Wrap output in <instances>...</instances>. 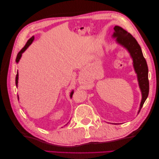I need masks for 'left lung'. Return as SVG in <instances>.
I'll return each instance as SVG.
<instances>
[{
  "mask_svg": "<svg viewBox=\"0 0 159 159\" xmlns=\"http://www.w3.org/2000/svg\"><path fill=\"white\" fill-rule=\"evenodd\" d=\"M113 29L115 32L113 37L116 38L118 44L127 50L133 59V67L137 75L139 85L142 93V99L138 112L139 113L148 97L149 91L148 71L147 61L143 56L141 46L131 34L119 26H115Z\"/></svg>",
  "mask_w": 159,
  "mask_h": 159,
  "instance_id": "8db88e82",
  "label": "left lung"
}]
</instances>
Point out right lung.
<instances>
[{"label":"right lung","instance_id":"add662e5","mask_svg":"<svg viewBox=\"0 0 159 159\" xmlns=\"http://www.w3.org/2000/svg\"><path fill=\"white\" fill-rule=\"evenodd\" d=\"M34 36H32V37L30 38L29 40H28L27 41L26 45H25V46H24L23 48L18 53L17 56H16V63H18V61H19V60H20V57H21V56H22V54L28 48V47L29 46L32 44V42L34 41ZM18 71H17V74H16V87L18 86ZM73 93H74V91H72L71 92V93H70V98L72 97V95H73Z\"/></svg>","mask_w":159,"mask_h":159}]
</instances>
